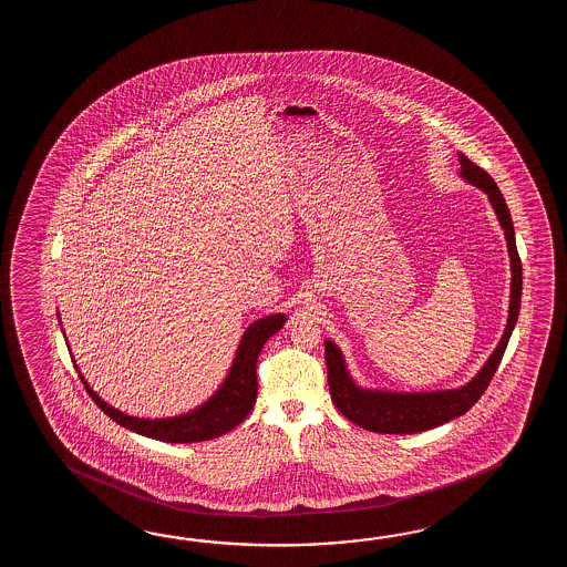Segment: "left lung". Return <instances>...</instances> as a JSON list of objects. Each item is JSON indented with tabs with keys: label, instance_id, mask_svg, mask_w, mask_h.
Returning a JSON list of instances; mask_svg holds the SVG:
<instances>
[{
	"label": "left lung",
	"instance_id": "8db88e82",
	"mask_svg": "<svg viewBox=\"0 0 567 567\" xmlns=\"http://www.w3.org/2000/svg\"><path fill=\"white\" fill-rule=\"evenodd\" d=\"M458 159L460 166H462L460 169L462 178L488 194L498 223L505 229L506 247L511 255V271H513L511 308H508L505 334L491 354V359L482 367L481 373L476 374L468 385L460 386L454 391H434V393L364 391L361 386L352 383L337 344L326 340L328 389H330L334 405L347 420L357 423L362 430L374 432V434H417V432L432 430V427L447 423L454 417L464 415L482 398L486 386L491 385L494 373L503 361L511 332L517 324L518 310H520V289H523V267H520V257H518L517 243H515L513 218H511L503 194L498 190L496 182L488 176V172L476 166L464 154H460Z\"/></svg>",
	"mask_w": 567,
	"mask_h": 567
}]
</instances>
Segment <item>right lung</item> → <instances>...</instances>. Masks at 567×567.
Listing matches in <instances>:
<instances>
[{"label": "right lung", "mask_w": 567, "mask_h": 567, "mask_svg": "<svg viewBox=\"0 0 567 567\" xmlns=\"http://www.w3.org/2000/svg\"><path fill=\"white\" fill-rule=\"evenodd\" d=\"M284 322H286L284 313H274V316H266L249 326L243 334L241 344H239L237 357L230 367L227 381L213 398L206 401L203 408L181 415V417L144 420V417L125 415L107 405L89 386L85 379L81 374L79 377L85 385L86 393L93 398L101 411H105L113 422L132 430L135 434L147 435V437H154L159 442H169V444L205 442V440H213L217 435L227 434L249 415V411L254 410L255 399H257L259 352L264 349L267 338L274 337Z\"/></svg>", "instance_id": "add662e5"}]
</instances>
